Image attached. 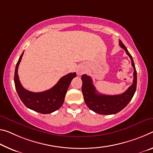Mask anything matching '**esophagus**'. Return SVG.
<instances>
[{
  "instance_id": "34e87169",
  "label": "esophagus",
  "mask_w": 153,
  "mask_h": 153,
  "mask_svg": "<svg viewBox=\"0 0 153 153\" xmlns=\"http://www.w3.org/2000/svg\"><path fill=\"white\" fill-rule=\"evenodd\" d=\"M85 67H84V66H79L78 67V69H77V74L78 75H82L83 73H84V71H85Z\"/></svg>"
}]
</instances>
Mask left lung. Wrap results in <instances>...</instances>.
I'll list each match as a JSON object with an SVG mask.
<instances>
[{
    "mask_svg": "<svg viewBox=\"0 0 153 153\" xmlns=\"http://www.w3.org/2000/svg\"><path fill=\"white\" fill-rule=\"evenodd\" d=\"M119 45L129 56L134 69L133 84L125 93L116 95H105L100 94L97 91L91 77L84 74L81 77L82 80V91L84 101L91 110L99 114L109 115L119 112L130 102L136 91L137 72L133 58L120 40H119Z\"/></svg>",
    "mask_w": 153,
    "mask_h": 153,
    "instance_id": "obj_1",
    "label": "left lung"
}]
</instances>
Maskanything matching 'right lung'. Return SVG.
<instances>
[{
    "mask_svg": "<svg viewBox=\"0 0 153 153\" xmlns=\"http://www.w3.org/2000/svg\"><path fill=\"white\" fill-rule=\"evenodd\" d=\"M24 52L16 64L14 75V83L17 93L21 101L28 108L41 114H50L59 110L64 102L65 94L76 73H70L60 78L57 84L52 88L41 93H33L26 90L22 86L18 69Z\"/></svg>",
    "mask_w": 153,
    "mask_h": 153,
    "instance_id": "1",
    "label": "right lung"
}]
</instances>
